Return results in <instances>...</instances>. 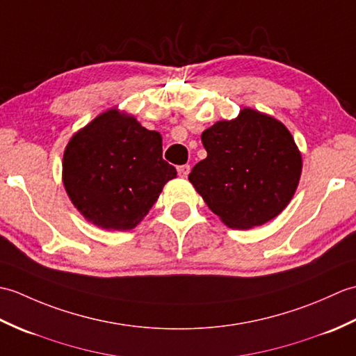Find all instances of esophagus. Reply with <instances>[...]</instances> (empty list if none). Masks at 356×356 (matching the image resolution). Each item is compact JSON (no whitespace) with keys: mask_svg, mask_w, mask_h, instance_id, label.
I'll return each instance as SVG.
<instances>
[{"mask_svg":"<svg viewBox=\"0 0 356 356\" xmlns=\"http://www.w3.org/2000/svg\"><path fill=\"white\" fill-rule=\"evenodd\" d=\"M190 171H191V166L190 165H180V166H177V172H179L180 177H186L188 174H190Z\"/></svg>","mask_w":356,"mask_h":356,"instance_id":"esophagus-1","label":"esophagus"}]
</instances>
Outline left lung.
<instances>
[{
    "mask_svg": "<svg viewBox=\"0 0 356 356\" xmlns=\"http://www.w3.org/2000/svg\"><path fill=\"white\" fill-rule=\"evenodd\" d=\"M202 142L208 156L188 179L229 228H254L286 208L297 190L301 156L282 122L243 108L236 120L203 131Z\"/></svg>",
    "mask_w": 356,
    "mask_h": 356,
    "instance_id": "obj_1",
    "label": "left lung"
}]
</instances>
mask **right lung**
Segmentation results:
<instances>
[{"mask_svg": "<svg viewBox=\"0 0 356 356\" xmlns=\"http://www.w3.org/2000/svg\"><path fill=\"white\" fill-rule=\"evenodd\" d=\"M177 171L162 157V138L110 110L74 134L63 179L73 205L105 229L134 228Z\"/></svg>", "mask_w": 356, "mask_h": 356, "instance_id": "1", "label": "right lung"}]
</instances>
